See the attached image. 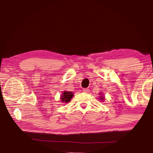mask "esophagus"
<instances>
[{"mask_svg": "<svg viewBox=\"0 0 153 153\" xmlns=\"http://www.w3.org/2000/svg\"><path fill=\"white\" fill-rule=\"evenodd\" d=\"M89 89H87V88H84L83 90H82V92H86V93H88V92H89Z\"/></svg>", "mask_w": 153, "mask_h": 153, "instance_id": "obj_1", "label": "esophagus"}]
</instances>
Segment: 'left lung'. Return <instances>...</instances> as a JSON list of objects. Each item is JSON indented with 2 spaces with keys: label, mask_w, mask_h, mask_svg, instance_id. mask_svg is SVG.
I'll return each instance as SVG.
<instances>
[{
  "label": "left lung",
  "mask_w": 153,
  "mask_h": 153,
  "mask_svg": "<svg viewBox=\"0 0 153 153\" xmlns=\"http://www.w3.org/2000/svg\"><path fill=\"white\" fill-rule=\"evenodd\" d=\"M100 96H99V99L100 100V101H104L105 100V96H104V94H102V93H100Z\"/></svg>",
  "instance_id": "8db88e82"
}]
</instances>
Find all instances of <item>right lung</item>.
Returning <instances> with one entry per match:
<instances>
[{
    "instance_id": "right-lung-1",
    "label": "right lung",
    "mask_w": 153,
    "mask_h": 153,
    "mask_svg": "<svg viewBox=\"0 0 153 153\" xmlns=\"http://www.w3.org/2000/svg\"><path fill=\"white\" fill-rule=\"evenodd\" d=\"M73 93L71 92H68V91H63V93H62L61 95V102H63V103H65V104H67V103H68L70 101L71 98H73Z\"/></svg>"
}]
</instances>
